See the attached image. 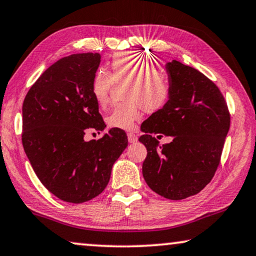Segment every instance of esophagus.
<instances>
[{"instance_id": "34e87169", "label": "esophagus", "mask_w": 256, "mask_h": 256, "mask_svg": "<svg viewBox=\"0 0 256 256\" xmlns=\"http://www.w3.org/2000/svg\"><path fill=\"white\" fill-rule=\"evenodd\" d=\"M128 140L130 142H136L138 140V137L134 134H131L130 132V134H128Z\"/></svg>"}]
</instances>
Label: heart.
<instances>
[{
    "instance_id": "obj_1",
    "label": "heart",
    "mask_w": 256,
    "mask_h": 256,
    "mask_svg": "<svg viewBox=\"0 0 256 256\" xmlns=\"http://www.w3.org/2000/svg\"><path fill=\"white\" fill-rule=\"evenodd\" d=\"M114 82L128 83L124 98L108 116L110 128L131 130L146 112L159 111L168 104L172 94V82L168 74L154 66L140 54L125 51L116 54L111 60V72L98 69L91 80V94L100 106H106Z\"/></svg>"
}]
</instances>
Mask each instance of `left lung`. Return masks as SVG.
I'll return each instance as SVG.
<instances>
[{"mask_svg":"<svg viewBox=\"0 0 256 256\" xmlns=\"http://www.w3.org/2000/svg\"><path fill=\"white\" fill-rule=\"evenodd\" d=\"M166 70L172 82L171 98L142 124L144 134L139 142L148 150L142 176L159 196L182 200L212 180L230 114L219 88L200 71L178 60L166 64ZM153 133L171 135L174 140L160 146Z\"/></svg>","mask_w":256,"mask_h":256,"instance_id":"left-lung-1","label":"left lung"}]
</instances>
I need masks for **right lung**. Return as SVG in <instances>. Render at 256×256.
<instances>
[{
  "label": "right lung",
  "mask_w": 256,
  "mask_h": 256,
  "mask_svg": "<svg viewBox=\"0 0 256 256\" xmlns=\"http://www.w3.org/2000/svg\"><path fill=\"white\" fill-rule=\"evenodd\" d=\"M100 54H74L48 68L23 102L22 144L37 178L66 202H88L103 192L128 136L111 128L98 140L85 142L88 128L105 122L91 94Z\"/></svg>",
  "instance_id": "add662e5"
}]
</instances>
